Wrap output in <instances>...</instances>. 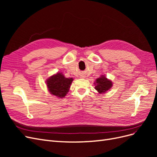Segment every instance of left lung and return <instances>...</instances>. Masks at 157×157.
<instances>
[{"mask_svg":"<svg viewBox=\"0 0 157 157\" xmlns=\"http://www.w3.org/2000/svg\"><path fill=\"white\" fill-rule=\"evenodd\" d=\"M94 84L96 85L95 89L99 94H104L106 92L109 90H110L113 86V83L111 80L107 79L103 75H101V77L97 78Z\"/></svg>","mask_w":157,"mask_h":157,"instance_id":"obj_1","label":"left lung"}]
</instances>
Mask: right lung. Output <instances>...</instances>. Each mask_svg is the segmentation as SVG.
I'll return each mask as SVG.
<instances>
[{
	"label": "right lung",
	"instance_id": "add662e5",
	"mask_svg": "<svg viewBox=\"0 0 157 157\" xmlns=\"http://www.w3.org/2000/svg\"><path fill=\"white\" fill-rule=\"evenodd\" d=\"M73 80L72 78H66L62 73H58L46 80V84L51 94L63 98L68 93Z\"/></svg>",
	"mask_w": 157,
	"mask_h": 157
}]
</instances>
